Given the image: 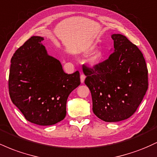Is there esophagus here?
<instances>
[{"mask_svg": "<svg viewBox=\"0 0 157 157\" xmlns=\"http://www.w3.org/2000/svg\"><path fill=\"white\" fill-rule=\"evenodd\" d=\"M85 79H86V76H85L84 75H82H82H80V82H81V83H83Z\"/></svg>", "mask_w": 157, "mask_h": 157, "instance_id": "1", "label": "esophagus"}]
</instances>
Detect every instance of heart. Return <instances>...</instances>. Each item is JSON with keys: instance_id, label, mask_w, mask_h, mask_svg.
<instances>
[{"instance_id": "b5f03b06", "label": "heart", "mask_w": 157, "mask_h": 157, "mask_svg": "<svg viewBox=\"0 0 157 157\" xmlns=\"http://www.w3.org/2000/svg\"><path fill=\"white\" fill-rule=\"evenodd\" d=\"M94 48V46H89L87 48H85L83 49V53L87 54L89 53L90 52L92 51ZM102 58V52L100 50L97 49L95 51H94L91 54V55L89 56V59H88V63L91 66H96L97 64H98L100 62V60Z\"/></svg>"}]
</instances>
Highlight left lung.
Segmentation results:
<instances>
[{"label":"left lung","instance_id":"8db88e82","mask_svg":"<svg viewBox=\"0 0 157 157\" xmlns=\"http://www.w3.org/2000/svg\"><path fill=\"white\" fill-rule=\"evenodd\" d=\"M113 52L109 59L82 68L91 91L93 112L108 122L134 114L147 89V68L143 55L125 36L113 34Z\"/></svg>","mask_w":157,"mask_h":157}]
</instances>
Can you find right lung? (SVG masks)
<instances>
[{
  "instance_id": "obj_1",
  "label": "right lung",
  "mask_w": 157,
  "mask_h": 157,
  "mask_svg": "<svg viewBox=\"0 0 157 157\" xmlns=\"http://www.w3.org/2000/svg\"><path fill=\"white\" fill-rule=\"evenodd\" d=\"M44 38L32 36L11 59L9 91L12 102L28 121L52 125L66 115L68 95L80 84L78 71L65 73L57 59L43 45Z\"/></svg>"
}]
</instances>
